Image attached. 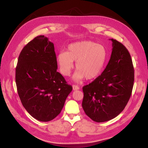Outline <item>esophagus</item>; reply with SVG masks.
Masks as SVG:
<instances>
[{"label":"esophagus","mask_w":148,"mask_h":148,"mask_svg":"<svg viewBox=\"0 0 148 148\" xmlns=\"http://www.w3.org/2000/svg\"><path fill=\"white\" fill-rule=\"evenodd\" d=\"M73 90H79L80 88H79V87L78 86H77V85H73Z\"/></svg>","instance_id":"34e87169"}]
</instances>
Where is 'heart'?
Masks as SVG:
<instances>
[{
    "instance_id": "1",
    "label": "heart",
    "mask_w": 148,
    "mask_h": 148,
    "mask_svg": "<svg viewBox=\"0 0 148 148\" xmlns=\"http://www.w3.org/2000/svg\"><path fill=\"white\" fill-rule=\"evenodd\" d=\"M107 51L105 47L91 41H82L69 44L66 51H60L56 56L60 72L68 76L74 68L77 71L73 76L75 81L84 78L92 80L98 77L105 66Z\"/></svg>"
}]
</instances>
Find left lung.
<instances>
[{"label": "left lung", "mask_w": 148, "mask_h": 148, "mask_svg": "<svg viewBox=\"0 0 148 148\" xmlns=\"http://www.w3.org/2000/svg\"><path fill=\"white\" fill-rule=\"evenodd\" d=\"M112 52L103 73L83 87L82 107L94 121L103 122L119 114L131 95L134 69L130 54L122 43L111 39Z\"/></svg>", "instance_id": "obj_1"}]
</instances>
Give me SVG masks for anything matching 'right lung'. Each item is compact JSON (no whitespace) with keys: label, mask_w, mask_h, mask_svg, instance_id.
<instances>
[{"label":"right lung","mask_w":148,"mask_h":148,"mask_svg":"<svg viewBox=\"0 0 148 148\" xmlns=\"http://www.w3.org/2000/svg\"><path fill=\"white\" fill-rule=\"evenodd\" d=\"M57 69L54 44L44 35L30 41L19 55L15 69L18 94L27 112L41 122L56 117L73 90Z\"/></svg>","instance_id":"obj_1"}]
</instances>
